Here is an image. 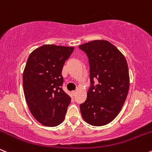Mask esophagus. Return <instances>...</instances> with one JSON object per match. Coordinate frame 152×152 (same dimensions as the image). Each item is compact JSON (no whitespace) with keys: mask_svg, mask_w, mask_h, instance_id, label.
<instances>
[{"mask_svg":"<svg viewBox=\"0 0 152 152\" xmlns=\"http://www.w3.org/2000/svg\"><path fill=\"white\" fill-rule=\"evenodd\" d=\"M71 93H72V94L73 96H74V95H75V94H76V91L73 90V91H72V92H71Z\"/></svg>","mask_w":152,"mask_h":152,"instance_id":"esophagus-1","label":"esophagus"}]
</instances>
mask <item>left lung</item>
I'll return each mask as SVG.
<instances>
[{
    "label": "left lung",
    "instance_id": "obj_1",
    "mask_svg": "<svg viewBox=\"0 0 152 152\" xmlns=\"http://www.w3.org/2000/svg\"><path fill=\"white\" fill-rule=\"evenodd\" d=\"M90 65V87L80 105L82 117L93 126L111 122L120 112L129 87L127 62L120 51L107 40H93L79 46ZM97 80V85L94 80Z\"/></svg>",
    "mask_w": 152,
    "mask_h": 152
}]
</instances>
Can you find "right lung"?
I'll list each match as a JSON object with an SVG mask.
<instances>
[{"label":"right lung","instance_id":"1","mask_svg":"<svg viewBox=\"0 0 152 152\" xmlns=\"http://www.w3.org/2000/svg\"><path fill=\"white\" fill-rule=\"evenodd\" d=\"M74 48L45 45L28 57L23 75L27 104L37 122L56 126L65 119L71 98L62 90V67Z\"/></svg>","mask_w":152,"mask_h":152}]
</instances>
